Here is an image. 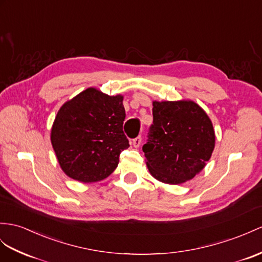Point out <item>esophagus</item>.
Segmentation results:
<instances>
[{"mask_svg": "<svg viewBox=\"0 0 262 262\" xmlns=\"http://www.w3.org/2000/svg\"><path fill=\"white\" fill-rule=\"evenodd\" d=\"M132 145L133 146H135V148H139V146H140V144H141V137H137V138H135V139H133L132 140Z\"/></svg>", "mask_w": 262, "mask_h": 262, "instance_id": "34e87169", "label": "esophagus"}]
</instances>
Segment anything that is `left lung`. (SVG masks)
<instances>
[{"label": "left lung", "instance_id": "1", "mask_svg": "<svg viewBox=\"0 0 262 262\" xmlns=\"http://www.w3.org/2000/svg\"><path fill=\"white\" fill-rule=\"evenodd\" d=\"M153 124L143 146L152 177L180 184L205 168L214 149V130L202 107L190 100L153 101Z\"/></svg>", "mask_w": 262, "mask_h": 262}]
</instances>
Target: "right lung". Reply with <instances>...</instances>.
Masks as SVG:
<instances>
[{
  "label": "right lung",
  "instance_id": "add662e5",
  "mask_svg": "<svg viewBox=\"0 0 262 262\" xmlns=\"http://www.w3.org/2000/svg\"><path fill=\"white\" fill-rule=\"evenodd\" d=\"M122 95L110 97L89 88L61 106L51 130V143L68 177L90 183L116 170L120 153L130 146L122 130Z\"/></svg>",
  "mask_w": 262,
  "mask_h": 262
}]
</instances>
